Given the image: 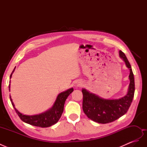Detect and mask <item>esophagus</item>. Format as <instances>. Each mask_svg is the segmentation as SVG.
I'll list each match as a JSON object with an SVG mask.
<instances>
[{
	"label": "esophagus",
	"mask_w": 147,
	"mask_h": 147,
	"mask_svg": "<svg viewBox=\"0 0 147 147\" xmlns=\"http://www.w3.org/2000/svg\"><path fill=\"white\" fill-rule=\"evenodd\" d=\"M81 84H77V86H80V85H81Z\"/></svg>",
	"instance_id": "1"
}]
</instances>
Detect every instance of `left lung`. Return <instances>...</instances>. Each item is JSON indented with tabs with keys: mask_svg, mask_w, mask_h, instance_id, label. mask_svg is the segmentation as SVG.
Here are the masks:
<instances>
[{
	"mask_svg": "<svg viewBox=\"0 0 147 147\" xmlns=\"http://www.w3.org/2000/svg\"><path fill=\"white\" fill-rule=\"evenodd\" d=\"M119 55L130 70V83L126 95L118 99H105L82 89L83 112L88 118L95 122L106 124L115 121L127 112L132 102L135 91L134 74L125 54L120 50Z\"/></svg>",
	"mask_w": 147,
	"mask_h": 147,
	"instance_id": "left-lung-1",
	"label": "left lung"
}]
</instances>
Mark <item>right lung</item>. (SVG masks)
Segmentation results:
<instances>
[{"label": "right lung", "mask_w": 147, "mask_h": 147, "mask_svg": "<svg viewBox=\"0 0 147 147\" xmlns=\"http://www.w3.org/2000/svg\"><path fill=\"white\" fill-rule=\"evenodd\" d=\"M15 68L13 70L12 73L10 75V78L11 77L12 74L14 72ZM10 88V82L9 84V90ZM74 91V89L72 88L69 89L63 92H61L60 94L57 96L56 100L55 102L54 105H53L52 107L49 109L46 112H43L42 113L32 115V116H29V115H26L22 114L20 113L18 110L15 107L14 104L12 101L11 98V96H10V101L11 102V104L13 107L15 109V112L18 115L20 119L24 123L30 124V125L37 126V127H50L53 124H56L57 121H59L60 119L62 113H63L64 111V106L65 104V101L67 98V97L69 96L71 92H72Z\"/></svg>", "instance_id": "add662e5"}]
</instances>
